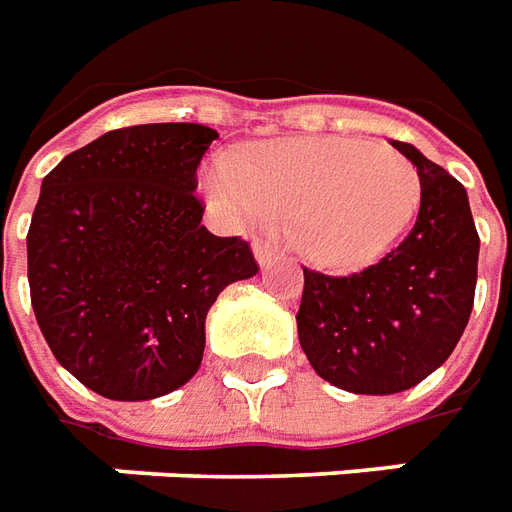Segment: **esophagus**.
Returning a JSON list of instances; mask_svg holds the SVG:
<instances>
[{"mask_svg": "<svg viewBox=\"0 0 512 512\" xmlns=\"http://www.w3.org/2000/svg\"><path fill=\"white\" fill-rule=\"evenodd\" d=\"M252 252H255V260L257 263H260V268H268V265L273 263V260H276V249L271 247V244H260V241H257L255 247H252Z\"/></svg>", "mask_w": 512, "mask_h": 512, "instance_id": "obj_1", "label": "esophagus"}]
</instances>
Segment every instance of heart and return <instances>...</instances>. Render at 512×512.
<instances>
[{"label": "heart", "instance_id": "heart-1", "mask_svg": "<svg viewBox=\"0 0 512 512\" xmlns=\"http://www.w3.org/2000/svg\"><path fill=\"white\" fill-rule=\"evenodd\" d=\"M204 195L236 228L290 225V244L308 263L351 273L400 244L419 212L421 179L395 147L292 136L212 163Z\"/></svg>", "mask_w": 512, "mask_h": 512}]
</instances>
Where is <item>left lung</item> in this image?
I'll list each match as a JSON object with an SVG mask.
<instances>
[{
	"label": "left lung",
	"instance_id": "8db88e82",
	"mask_svg": "<svg viewBox=\"0 0 512 512\" xmlns=\"http://www.w3.org/2000/svg\"><path fill=\"white\" fill-rule=\"evenodd\" d=\"M421 204L408 239L351 276L303 268L298 338L311 368L354 395H397L451 357L473 311L478 249L462 182L413 144Z\"/></svg>",
	"mask_w": 512,
	"mask_h": 512
}]
</instances>
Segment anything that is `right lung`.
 I'll return each instance as SVG.
<instances>
[{"label": "right lung", "instance_id": "obj_1", "mask_svg": "<svg viewBox=\"0 0 512 512\" xmlns=\"http://www.w3.org/2000/svg\"><path fill=\"white\" fill-rule=\"evenodd\" d=\"M214 139L198 123L117 128L42 179L31 308L53 357L96 395L139 403L187 384L217 295L257 273L247 241L201 225L195 169Z\"/></svg>", "mask_w": 512, "mask_h": 512}]
</instances>
